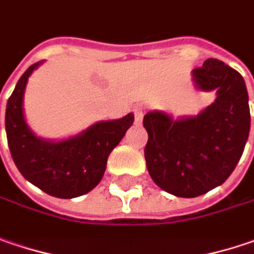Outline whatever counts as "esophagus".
<instances>
[{
	"instance_id": "1",
	"label": "esophagus",
	"mask_w": 254,
	"mask_h": 254,
	"mask_svg": "<svg viewBox=\"0 0 254 254\" xmlns=\"http://www.w3.org/2000/svg\"><path fill=\"white\" fill-rule=\"evenodd\" d=\"M134 121L137 124H140L141 120H143V116H144V107L143 106H134Z\"/></svg>"
}]
</instances>
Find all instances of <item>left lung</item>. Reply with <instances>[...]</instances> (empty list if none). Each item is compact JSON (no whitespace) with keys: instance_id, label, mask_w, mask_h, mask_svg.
Masks as SVG:
<instances>
[{"instance_id":"obj_1","label":"left lung","mask_w":254,"mask_h":254,"mask_svg":"<svg viewBox=\"0 0 254 254\" xmlns=\"http://www.w3.org/2000/svg\"><path fill=\"white\" fill-rule=\"evenodd\" d=\"M200 91H216L197 116L173 119L164 111L144 116V148L153 182L177 197L206 194L233 173L248 141L250 108L243 77L216 58L191 71Z\"/></svg>"}]
</instances>
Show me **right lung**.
<instances>
[{"label":"right lung","instance_id":"obj_1","mask_svg":"<svg viewBox=\"0 0 254 254\" xmlns=\"http://www.w3.org/2000/svg\"><path fill=\"white\" fill-rule=\"evenodd\" d=\"M43 63L28 67L8 98L5 131L11 157L19 173L47 194L58 198L83 196L101 182L108 156L133 126L134 114L97 121L63 140L38 137L27 124L22 106L28 78Z\"/></svg>","mask_w":254,"mask_h":254}]
</instances>
